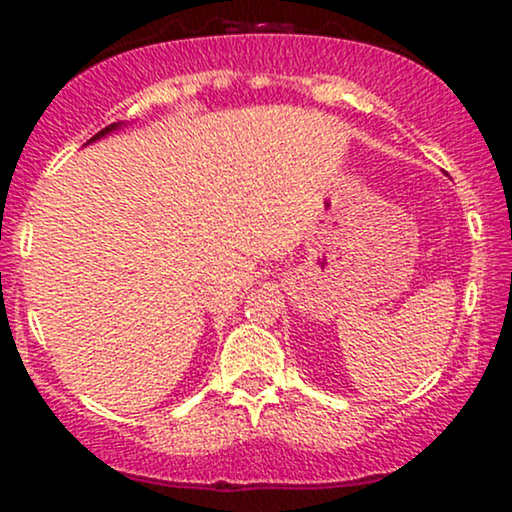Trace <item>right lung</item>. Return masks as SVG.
I'll return each mask as SVG.
<instances>
[{
    "label": "right lung",
    "instance_id": "right-lung-1",
    "mask_svg": "<svg viewBox=\"0 0 512 512\" xmlns=\"http://www.w3.org/2000/svg\"><path fill=\"white\" fill-rule=\"evenodd\" d=\"M113 129H117V122H115V125H108V127H105V129H101V132H98L96 137H93V139H98V137H105V134H108V132H113ZM93 139H91V142H93Z\"/></svg>",
    "mask_w": 512,
    "mask_h": 512
}]
</instances>
